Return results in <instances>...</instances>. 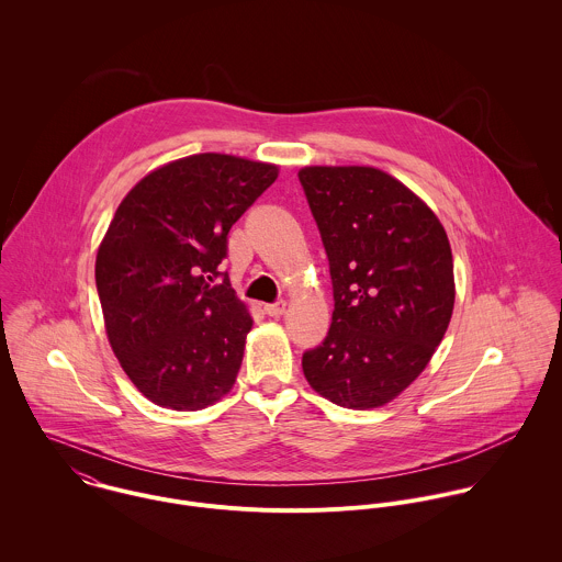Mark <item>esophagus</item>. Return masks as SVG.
<instances>
[{
    "label": "esophagus",
    "mask_w": 562,
    "mask_h": 562,
    "mask_svg": "<svg viewBox=\"0 0 562 562\" xmlns=\"http://www.w3.org/2000/svg\"><path fill=\"white\" fill-rule=\"evenodd\" d=\"M285 307H288V303H285V301H274V303L266 305V307H263V312H266L268 316H272V318H279V316H283V314H285Z\"/></svg>",
    "instance_id": "obj_1"
}]
</instances>
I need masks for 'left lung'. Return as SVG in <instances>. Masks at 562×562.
<instances>
[{
  "label": "left lung",
  "instance_id": "obj_1",
  "mask_svg": "<svg viewBox=\"0 0 562 562\" xmlns=\"http://www.w3.org/2000/svg\"><path fill=\"white\" fill-rule=\"evenodd\" d=\"M333 283V322L305 350L310 385L346 408L394 401L430 361L452 318L454 263L430 207L370 166L299 172Z\"/></svg>",
  "mask_w": 562,
  "mask_h": 562
}]
</instances>
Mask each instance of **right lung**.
I'll list each match as a JSON object with an SVG mask.
<instances>
[{"instance_id": "1", "label": "right lung", "mask_w": 562, "mask_h": 562, "mask_svg": "<svg viewBox=\"0 0 562 562\" xmlns=\"http://www.w3.org/2000/svg\"><path fill=\"white\" fill-rule=\"evenodd\" d=\"M277 175L201 154L149 172L119 205L94 281L110 346L149 401L199 411L234 387L252 321L221 263L229 229Z\"/></svg>"}]
</instances>
